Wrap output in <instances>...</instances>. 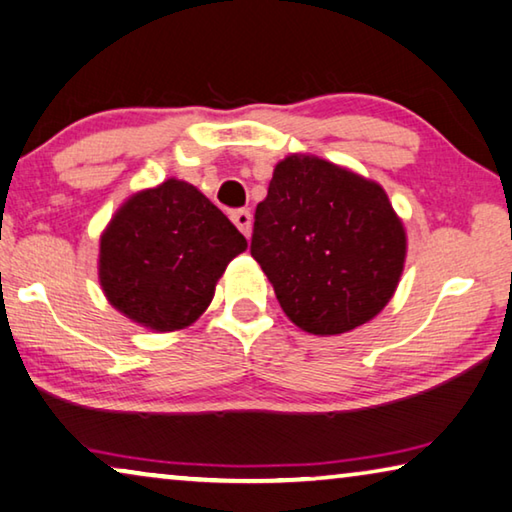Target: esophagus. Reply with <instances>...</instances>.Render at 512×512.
I'll return each instance as SVG.
<instances>
[{
	"label": "esophagus",
	"mask_w": 512,
	"mask_h": 512,
	"mask_svg": "<svg viewBox=\"0 0 512 512\" xmlns=\"http://www.w3.org/2000/svg\"><path fill=\"white\" fill-rule=\"evenodd\" d=\"M232 223L246 236H250V232H253V216H250L248 209L232 211Z\"/></svg>",
	"instance_id": "34e87169"
}]
</instances>
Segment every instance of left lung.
Here are the masks:
<instances>
[{
    "label": "left lung",
    "instance_id": "left-lung-1",
    "mask_svg": "<svg viewBox=\"0 0 512 512\" xmlns=\"http://www.w3.org/2000/svg\"><path fill=\"white\" fill-rule=\"evenodd\" d=\"M250 253L301 331L340 335L393 299L407 232L377 181L319 156L289 154L257 204Z\"/></svg>",
    "mask_w": 512,
    "mask_h": 512
}]
</instances>
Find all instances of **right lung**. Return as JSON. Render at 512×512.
<instances>
[{"label":"right lung","mask_w":512,"mask_h":512,"mask_svg":"<svg viewBox=\"0 0 512 512\" xmlns=\"http://www.w3.org/2000/svg\"><path fill=\"white\" fill-rule=\"evenodd\" d=\"M246 248L207 195L172 177L114 213L98 243V280L121 315L170 333L200 319L227 264Z\"/></svg>","instance_id":"1"}]
</instances>
